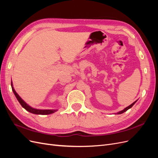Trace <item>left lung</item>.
<instances>
[{"label":"left lung","mask_w":158,"mask_h":158,"mask_svg":"<svg viewBox=\"0 0 158 158\" xmlns=\"http://www.w3.org/2000/svg\"><path fill=\"white\" fill-rule=\"evenodd\" d=\"M136 102V101H135V102H134V103H132L131 105H130V106H128L127 107H126L125 109H123V110H122V111H121L120 112H118L117 113V114H121V113H123L124 112H125V111H127V110L128 109H130V108H131L133 106H134V104H135V103Z\"/></svg>","instance_id":"1"}]
</instances>
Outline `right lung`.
Listing matches in <instances>:
<instances>
[{"label":"right lung","mask_w":158,"mask_h":158,"mask_svg":"<svg viewBox=\"0 0 158 158\" xmlns=\"http://www.w3.org/2000/svg\"><path fill=\"white\" fill-rule=\"evenodd\" d=\"M11 85H12V89L13 92H14V95H15L16 98H17L18 101L19 102V103H20L21 106L26 110H27V111H29L33 114H51L52 113L56 111V110H40V109H33V108L31 107L30 106H28V105L26 102H24V101L22 100V98L19 96L18 94L16 92V91L14 90V89L12 86V83H11Z\"/></svg>","instance_id":"right-lung-1"}]
</instances>
